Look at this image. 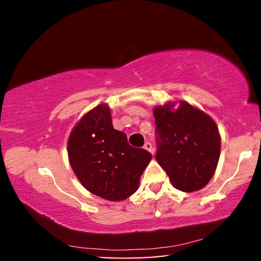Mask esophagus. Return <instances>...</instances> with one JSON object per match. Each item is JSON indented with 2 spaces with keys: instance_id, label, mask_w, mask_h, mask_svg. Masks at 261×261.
I'll list each match as a JSON object with an SVG mask.
<instances>
[{
  "instance_id": "1",
  "label": "esophagus",
  "mask_w": 261,
  "mask_h": 261,
  "mask_svg": "<svg viewBox=\"0 0 261 261\" xmlns=\"http://www.w3.org/2000/svg\"><path fill=\"white\" fill-rule=\"evenodd\" d=\"M144 148L146 149V151H148L151 154H154V147H153V145H152L151 143H148V141H147V143H145Z\"/></svg>"
}]
</instances>
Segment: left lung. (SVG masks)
Here are the masks:
<instances>
[{
    "mask_svg": "<svg viewBox=\"0 0 261 261\" xmlns=\"http://www.w3.org/2000/svg\"><path fill=\"white\" fill-rule=\"evenodd\" d=\"M154 108L158 151L155 159L173 187L198 191L213 177L220 158L218 125L208 115L185 101Z\"/></svg>",
    "mask_w": 261,
    "mask_h": 261,
    "instance_id": "left-lung-1",
    "label": "left lung"
}]
</instances>
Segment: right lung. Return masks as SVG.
Listing matches in <instances>:
<instances>
[{"instance_id": "right-lung-1", "label": "right lung", "mask_w": 261, "mask_h": 261, "mask_svg": "<svg viewBox=\"0 0 261 261\" xmlns=\"http://www.w3.org/2000/svg\"><path fill=\"white\" fill-rule=\"evenodd\" d=\"M68 156L84 188L103 199L120 201L137 191L152 154L132 147L124 132L114 129L109 107L102 103L73 127Z\"/></svg>"}]
</instances>
